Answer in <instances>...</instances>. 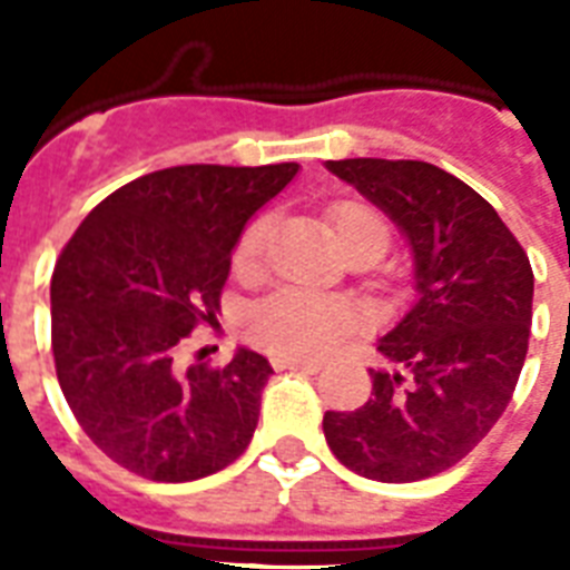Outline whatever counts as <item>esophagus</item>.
<instances>
[{
  "label": "esophagus",
  "instance_id": "esophagus-1",
  "mask_svg": "<svg viewBox=\"0 0 570 570\" xmlns=\"http://www.w3.org/2000/svg\"><path fill=\"white\" fill-rule=\"evenodd\" d=\"M275 364V370H302V373H320L322 366H325V361H320V357H275L272 361Z\"/></svg>",
  "mask_w": 570,
  "mask_h": 570
}]
</instances>
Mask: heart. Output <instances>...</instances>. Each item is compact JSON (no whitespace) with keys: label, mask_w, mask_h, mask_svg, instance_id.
Masks as SVG:
<instances>
[{"label":"heart","mask_w":570,"mask_h":570,"mask_svg":"<svg viewBox=\"0 0 570 570\" xmlns=\"http://www.w3.org/2000/svg\"><path fill=\"white\" fill-rule=\"evenodd\" d=\"M334 233L343 250L370 248L384 254L390 245L387 222L373 206L343 204L334 209ZM272 236V218H257L242 233L236 263L242 268L257 266ZM355 328V313L346 302L313 289H281L259 302L250 313V334L277 355H325Z\"/></svg>","instance_id":"heart-1"}]
</instances>
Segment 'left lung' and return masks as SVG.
Segmentation results:
<instances>
[{"label":"left lung","mask_w":570,"mask_h":570,"mask_svg":"<svg viewBox=\"0 0 570 570\" xmlns=\"http://www.w3.org/2000/svg\"><path fill=\"white\" fill-rule=\"evenodd\" d=\"M405 236L414 302L370 370L373 396L325 411L340 464L375 482H416L459 464L514 393L532 325V268L497 209L468 183L414 159L325 163Z\"/></svg>","instance_id":"8db88e82"}]
</instances>
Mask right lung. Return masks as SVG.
I'll return each instance as SVG.
<instances>
[{"instance_id":"right-lung-1","label":"right lung","mask_w":570,"mask_h":570,"mask_svg":"<svg viewBox=\"0 0 570 570\" xmlns=\"http://www.w3.org/2000/svg\"><path fill=\"white\" fill-rule=\"evenodd\" d=\"M295 163L180 165L94 206L52 272V355L67 405L120 468L154 482L218 473L248 450L272 364L183 370L197 322L222 311L245 224L293 183Z\"/></svg>"}]
</instances>
